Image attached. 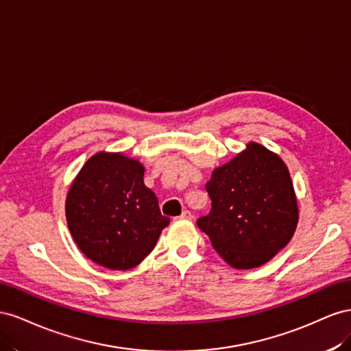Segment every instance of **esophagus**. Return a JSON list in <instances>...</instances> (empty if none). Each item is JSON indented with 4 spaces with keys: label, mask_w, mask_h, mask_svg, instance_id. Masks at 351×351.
Returning a JSON list of instances; mask_svg holds the SVG:
<instances>
[{
    "label": "esophagus",
    "mask_w": 351,
    "mask_h": 351,
    "mask_svg": "<svg viewBox=\"0 0 351 351\" xmlns=\"http://www.w3.org/2000/svg\"><path fill=\"white\" fill-rule=\"evenodd\" d=\"M179 217H181V219H186V220H189V219H193V213L189 212V210H184L182 215L179 216Z\"/></svg>",
    "instance_id": "obj_1"
}]
</instances>
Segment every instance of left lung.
Listing matches in <instances>:
<instances>
[{
	"instance_id": "1",
	"label": "left lung",
	"mask_w": 351,
	"mask_h": 351,
	"mask_svg": "<svg viewBox=\"0 0 351 351\" xmlns=\"http://www.w3.org/2000/svg\"><path fill=\"white\" fill-rule=\"evenodd\" d=\"M206 189L212 210L197 225L229 266H262L293 238L298 206L291 176L282 158L266 147L248 143L213 170Z\"/></svg>"
}]
</instances>
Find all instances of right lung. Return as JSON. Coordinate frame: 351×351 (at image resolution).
<instances>
[{
  "instance_id": "add662e5",
  "label": "right lung",
  "mask_w": 351,
  "mask_h": 351,
  "mask_svg": "<svg viewBox=\"0 0 351 351\" xmlns=\"http://www.w3.org/2000/svg\"><path fill=\"white\" fill-rule=\"evenodd\" d=\"M144 166L122 153L99 152L81 169L66 198L69 231L94 263L128 270L153 252L170 219L144 184Z\"/></svg>"
}]
</instances>
